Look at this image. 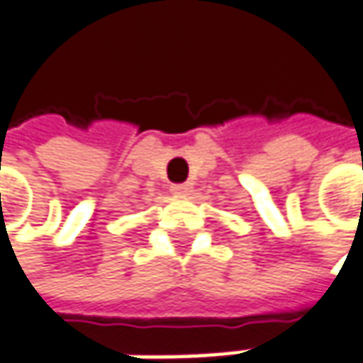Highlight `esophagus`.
Returning a JSON list of instances; mask_svg holds the SVG:
<instances>
[{
	"label": "esophagus",
	"mask_w": 363,
	"mask_h": 363,
	"mask_svg": "<svg viewBox=\"0 0 363 363\" xmlns=\"http://www.w3.org/2000/svg\"><path fill=\"white\" fill-rule=\"evenodd\" d=\"M191 189H193L191 182H177V184H170V191H172L174 195H189Z\"/></svg>",
	"instance_id": "1"
}]
</instances>
